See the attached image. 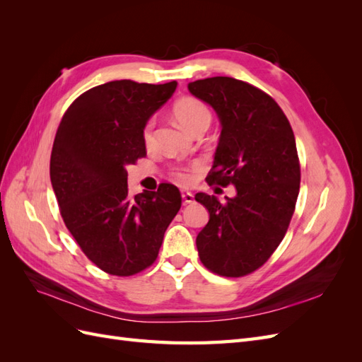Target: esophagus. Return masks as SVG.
I'll return each mask as SVG.
<instances>
[{
	"mask_svg": "<svg viewBox=\"0 0 362 362\" xmlns=\"http://www.w3.org/2000/svg\"><path fill=\"white\" fill-rule=\"evenodd\" d=\"M181 196H182V202L184 204H193L194 202V196H193V193H190V192H181Z\"/></svg>",
	"mask_w": 362,
	"mask_h": 362,
	"instance_id": "34e87169",
	"label": "esophagus"
}]
</instances>
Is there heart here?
<instances>
[{
	"mask_svg": "<svg viewBox=\"0 0 362 362\" xmlns=\"http://www.w3.org/2000/svg\"><path fill=\"white\" fill-rule=\"evenodd\" d=\"M173 116L177 119V122L187 129L189 133L194 134L196 131L210 127L211 124V112L202 101L196 100V98L187 96L182 98V100L177 101L173 105ZM154 128H156V120L149 119L146 125L141 131V139H144V144L146 146H151L152 141H154ZM175 178H177L181 184H189L192 180V175L187 169L180 168L175 170Z\"/></svg>",
	"mask_w": 362,
	"mask_h": 362,
	"instance_id": "obj_1",
	"label": "heart"
}]
</instances>
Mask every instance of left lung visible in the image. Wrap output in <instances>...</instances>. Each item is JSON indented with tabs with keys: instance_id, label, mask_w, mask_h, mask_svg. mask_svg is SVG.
I'll return each mask as SVG.
<instances>
[{
	"instance_id": "1",
	"label": "left lung",
	"mask_w": 362,
	"mask_h": 362,
	"mask_svg": "<svg viewBox=\"0 0 362 362\" xmlns=\"http://www.w3.org/2000/svg\"><path fill=\"white\" fill-rule=\"evenodd\" d=\"M214 108L222 131L208 184H233L221 202L196 193L210 221L196 237L202 264L240 278L261 267L286 235L299 194L300 166L291 125L272 96L231 76L189 83Z\"/></svg>"
}]
</instances>
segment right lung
<instances>
[{
  "label": "right lung",
  "mask_w": 362,
  "mask_h": 362,
  "mask_svg": "<svg viewBox=\"0 0 362 362\" xmlns=\"http://www.w3.org/2000/svg\"><path fill=\"white\" fill-rule=\"evenodd\" d=\"M116 80L84 92L63 115L49 175L63 222L93 264L131 276L157 259L163 237L181 208V193H128L129 164L146 156L141 131L177 89Z\"/></svg>",
  "instance_id": "add662e5"
}]
</instances>
